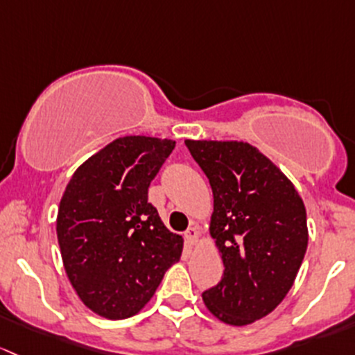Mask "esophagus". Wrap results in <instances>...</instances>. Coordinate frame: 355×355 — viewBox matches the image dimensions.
I'll return each instance as SVG.
<instances>
[{
    "instance_id": "obj_1",
    "label": "esophagus",
    "mask_w": 355,
    "mask_h": 355,
    "mask_svg": "<svg viewBox=\"0 0 355 355\" xmlns=\"http://www.w3.org/2000/svg\"><path fill=\"white\" fill-rule=\"evenodd\" d=\"M198 236H200V234H198V229H196V227H189L188 231L184 232V239L188 241L189 244H196V241H198Z\"/></svg>"
}]
</instances>
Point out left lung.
<instances>
[{
    "instance_id": "left-lung-1",
    "label": "left lung",
    "mask_w": 355,
    "mask_h": 355,
    "mask_svg": "<svg viewBox=\"0 0 355 355\" xmlns=\"http://www.w3.org/2000/svg\"><path fill=\"white\" fill-rule=\"evenodd\" d=\"M210 181V236L224 275L202 294L217 320L234 327L272 313L291 291L308 248L306 208L286 174L244 141L186 140Z\"/></svg>"
}]
</instances>
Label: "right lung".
<instances>
[{"label":"right lung","instance_id":"add662e5","mask_svg":"<svg viewBox=\"0 0 355 355\" xmlns=\"http://www.w3.org/2000/svg\"><path fill=\"white\" fill-rule=\"evenodd\" d=\"M176 141L116 138L69 179L56 218L64 270L83 304L107 320L137 314L179 261L182 237L148 203V186Z\"/></svg>","mask_w":355,"mask_h":355}]
</instances>
